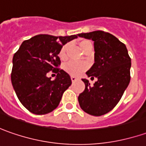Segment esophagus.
I'll use <instances>...</instances> for the list:
<instances>
[{"label": "esophagus", "instance_id": "34e87169", "mask_svg": "<svg viewBox=\"0 0 146 146\" xmlns=\"http://www.w3.org/2000/svg\"><path fill=\"white\" fill-rule=\"evenodd\" d=\"M71 80H72V82H76L77 80H78V78H76V77H74V76H71Z\"/></svg>", "mask_w": 146, "mask_h": 146}]
</instances>
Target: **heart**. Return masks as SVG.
<instances>
[{
    "mask_svg": "<svg viewBox=\"0 0 146 146\" xmlns=\"http://www.w3.org/2000/svg\"><path fill=\"white\" fill-rule=\"evenodd\" d=\"M80 48L82 49V51H85L86 48L92 47L91 43L88 40H83L81 41L79 43ZM65 52H66V46H64L61 48L60 52L59 53V56L61 59H64L65 57ZM87 68V64L83 62H74V61H69L68 63H66L64 65V69L65 72L69 73L70 75L73 76H78L81 73H82L83 71H85Z\"/></svg>",
    "mask_w": 146,
    "mask_h": 146,
    "instance_id": "b5f03b06",
    "label": "heart"
}]
</instances>
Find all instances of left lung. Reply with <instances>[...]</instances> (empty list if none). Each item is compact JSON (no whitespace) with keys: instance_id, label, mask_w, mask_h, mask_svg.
<instances>
[{"instance_id":"8db88e82","label":"left lung","mask_w":146,"mask_h":146,"mask_svg":"<svg viewBox=\"0 0 146 146\" xmlns=\"http://www.w3.org/2000/svg\"><path fill=\"white\" fill-rule=\"evenodd\" d=\"M78 35L94 41V63L86 75L98 79L94 86L82 79L86 87L78 102L85 112L100 116L116 106L128 87L131 59L126 46L110 33L96 31Z\"/></svg>"}]
</instances>
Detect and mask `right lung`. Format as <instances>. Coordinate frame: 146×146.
I'll return each mask as SVG.
<instances>
[{"mask_svg": "<svg viewBox=\"0 0 146 146\" xmlns=\"http://www.w3.org/2000/svg\"><path fill=\"white\" fill-rule=\"evenodd\" d=\"M78 35H38L23 41L13 55L11 82L19 101L31 112L45 115L57 108L63 93L70 86V76L63 69L58 56L64 44ZM57 73L52 81L46 73Z\"/></svg>", "mask_w": 146, "mask_h": 146, "instance_id": "1", "label": "right lung"}]
</instances>
